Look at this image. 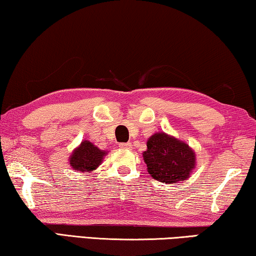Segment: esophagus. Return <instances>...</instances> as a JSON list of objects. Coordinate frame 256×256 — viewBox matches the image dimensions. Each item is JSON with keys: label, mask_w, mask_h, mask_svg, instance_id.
Listing matches in <instances>:
<instances>
[{"label": "esophagus", "mask_w": 256, "mask_h": 256, "mask_svg": "<svg viewBox=\"0 0 256 256\" xmlns=\"http://www.w3.org/2000/svg\"><path fill=\"white\" fill-rule=\"evenodd\" d=\"M120 147L123 148V150H131L132 144H131V142H124V144H120Z\"/></svg>", "instance_id": "esophagus-1"}]
</instances>
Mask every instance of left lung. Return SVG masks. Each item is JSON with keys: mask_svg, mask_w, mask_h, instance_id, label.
<instances>
[{"mask_svg": "<svg viewBox=\"0 0 256 256\" xmlns=\"http://www.w3.org/2000/svg\"><path fill=\"white\" fill-rule=\"evenodd\" d=\"M144 160L148 174L166 184L186 180L196 166V154L188 144L163 132L148 139Z\"/></svg>", "mask_w": 256, "mask_h": 256, "instance_id": "left-lung-1", "label": "left lung"}]
</instances>
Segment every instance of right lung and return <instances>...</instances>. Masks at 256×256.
I'll use <instances>...</instances> for the list:
<instances>
[{
  "instance_id": "obj_1",
  "label": "right lung",
  "mask_w": 256,
  "mask_h": 256,
  "mask_svg": "<svg viewBox=\"0 0 256 256\" xmlns=\"http://www.w3.org/2000/svg\"><path fill=\"white\" fill-rule=\"evenodd\" d=\"M104 154V152L100 150L90 141L85 140L77 150L72 152L70 166L78 172H84V171L88 172V171L95 170L101 164Z\"/></svg>"
}]
</instances>
